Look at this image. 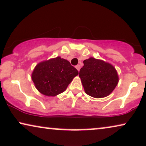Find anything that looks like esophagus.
<instances>
[{"mask_svg": "<svg viewBox=\"0 0 146 146\" xmlns=\"http://www.w3.org/2000/svg\"><path fill=\"white\" fill-rule=\"evenodd\" d=\"M75 68H77V69H78V71H80V64H78V65H76V66H75Z\"/></svg>", "mask_w": 146, "mask_h": 146, "instance_id": "1", "label": "esophagus"}]
</instances>
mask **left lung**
<instances>
[{"label":"left lung","mask_w":146,"mask_h":146,"mask_svg":"<svg viewBox=\"0 0 146 146\" xmlns=\"http://www.w3.org/2000/svg\"><path fill=\"white\" fill-rule=\"evenodd\" d=\"M79 76L87 94L94 98L108 96L116 87L118 76L111 64L94 58L84 61Z\"/></svg>","instance_id":"1"}]
</instances>
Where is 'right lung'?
<instances>
[{
  "label": "right lung",
  "mask_w": 146,
  "mask_h": 146,
  "mask_svg": "<svg viewBox=\"0 0 146 146\" xmlns=\"http://www.w3.org/2000/svg\"><path fill=\"white\" fill-rule=\"evenodd\" d=\"M78 71L65 59L57 57L35 66L32 80L35 87L45 96H54L64 92Z\"/></svg>",
  "instance_id": "1"
}]
</instances>
